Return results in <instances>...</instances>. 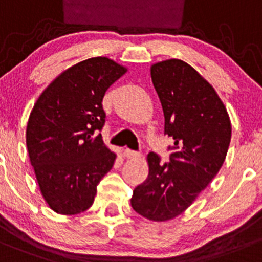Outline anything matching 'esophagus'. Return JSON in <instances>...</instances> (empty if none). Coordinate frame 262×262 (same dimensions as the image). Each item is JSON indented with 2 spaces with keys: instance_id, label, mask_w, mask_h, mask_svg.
Wrapping results in <instances>:
<instances>
[{
  "instance_id": "34e87169",
  "label": "esophagus",
  "mask_w": 262,
  "mask_h": 262,
  "mask_svg": "<svg viewBox=\"0 0 262 262\" xmlns=\"http://www.w3.org/2000/svg\"><path fill=\"white\" fill-rule=\"evenodd\" d=\"M123 155H124V157H126V159H136V157L141 156V154H139V152L133 151V149H129V148L124 149Z\"/></svg>"
}]
</instances>
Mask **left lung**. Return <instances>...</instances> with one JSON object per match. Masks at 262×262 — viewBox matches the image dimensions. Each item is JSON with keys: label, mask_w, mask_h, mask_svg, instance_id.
<instances>
[{"label": "left lung", "mask_w": 262, "mask_h": 262, "mask_svg": "<svg viewBox=\"0 0 262 262\" xmlns=\"http://www.w3.org/2000/svg\"><path fill=\"white\" fill-rule=\"evenodd\" d=\"M165 116V134L174 139L169 162L149 152L148 177L133 190L134 211L154 222L182 214L216 177L232 138L224 103L212 85L178 58L151 67Z\"/></svg>", "instance_id": "obj_1"}]
</instances>
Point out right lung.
I'll return each mask as SVG.
<instances>
[{
    "instance_id": "right-lung-1",
    "label": "right lung",
    "mask_w": 262,
    "mask_h": 262,
    "mask_svg": "<svg viewBox=\"0 0 262 262\" xmlns=\"http://www.w3.org/2000/svg\"><path fill=\"white\" fill-rule=\"evenodd\" d=\"M126 73L107 57H92L61 73L34 103L27 147L48 206L75 215L92 206L97 185L115 162L101 129L105 92Z\"/></svg>"
}]
</instances>
